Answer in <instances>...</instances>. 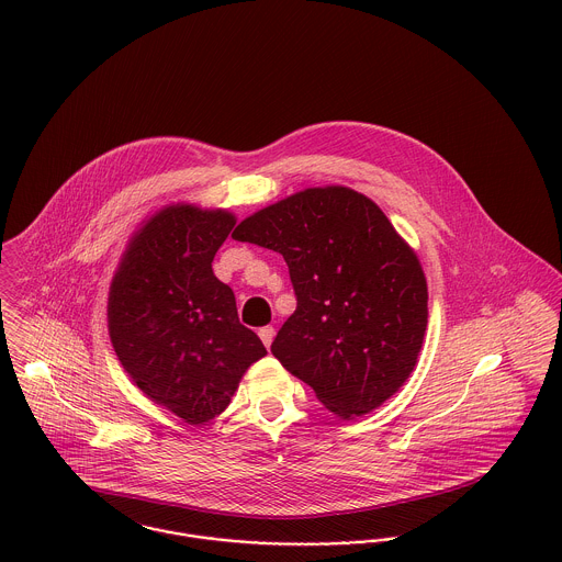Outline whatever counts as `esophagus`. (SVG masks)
<instances>
[{
	"mask_svg": "<svg viewBox=\"0 0 562 562\" xmlns=\"http://www.w3.org/2000/svg\"><path fill=\"white\" fill-rule=\"evenodd\" d=\"M259 337H261L263 346L270 348V344H272V339H274V326H263V328H259Z\"/></svg>",
	"mask_w": 562,
	"mask_h": 562,
	"instance_id": "1",
	"label": "esophagus"
}]
</instances>
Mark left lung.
<instances>
[{
  "mask_svg": "<svg viewBox=\"0 0 562 562\" xmlns=\"http://www.w3.org/2000/svg\"><path fill=\"white\" fill-rule=\"evenodd\" d=\"M232 238L283 255L296 312L270 350L324 408L355 419L401 390L424 344L428 288L417 252L372 199L307 188L244 218Z\"/></svg>",
  "mask_w": 562,
  "mask_h": 562,
  "instance_id": "left-lung-1",
  "label": "left lung"
}]
</instances>
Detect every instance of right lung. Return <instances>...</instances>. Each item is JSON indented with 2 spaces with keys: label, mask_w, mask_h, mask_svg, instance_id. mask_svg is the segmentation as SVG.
<instances>
[{
  "label": "right lung",
  "mask_w": 562,
  "mask_h": 562,
  "mask_svg": "<svg viewBox=\"0 0 562 562\" xmlns=\"http://www.w3.org/2000/svg\"><path fill=\"white\" fill-rule=\"evenodd\" d=\"M234 225L229 210L164 205L134 232L110 283L108 330L123 370L192 426L221 415L266 355L212 270Z\"/></svg>",
  "instance_id": "add662e5"
}]
</instances>
